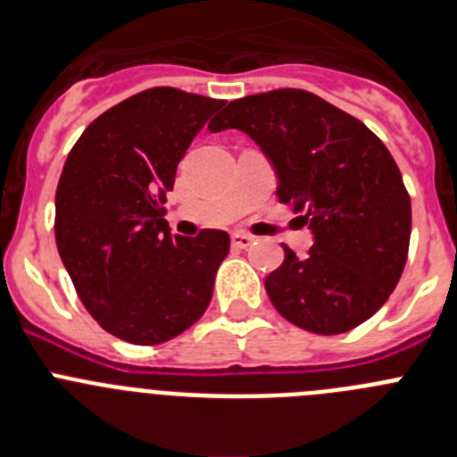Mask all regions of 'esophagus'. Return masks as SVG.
I'll return each mask as SVG.
<instances>
[{
  "mask_svg": "<svg viewBox=\"0 0 457 457\" xmlns=\"http://www.w3.org/2000/svg\"><path fill=\"white\" fill-rule=\"evenodd\" d=\"M231 245L236 249H247V247H252V245H253V237L247 236V233H233Z\"/></svg>",
  "mask_w": 457,
  "mask_h": 457,
  "instance_id": "34e87169",
  "label": "esophagus"
}]
</instances>
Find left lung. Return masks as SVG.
<instances>
[{"instance_id": "1", "label": "left lung", "mask_w": 457, "mask_h": 457, "mask_svg": "<svg viewBox=\"0 0 457 457\" xmlns=\"http://www.w3.org/2000/svg\"><path fill=\"white\" fill-rule=\"evenodd\" d=\"M210 132L242 130L277 173V196L313 245L265 278L274 309L313 334H343L394 293L407 261L411 205L391 153L361 120L316 93L277 88L233 100Z\"/></svg>"}]
</instances>
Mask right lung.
<instances>
[{"label": "right lung", "instance_id": "add662e5", "mask_svg": "<svg viewBox=\"0 0 457 457\" xmlns=\"http://www.w3.org/2000/svg\"><path fill=\"white\" fill-rule=\"evenodd\" d=\"M221 104L146 88L100 114L68 153L56 247L88 313L123 341L164 343L208 309L228 233L171 236L162 204L189 144Z\"/></svg>", "mask_w": 457, "mask_h": 457}]
</instances>
